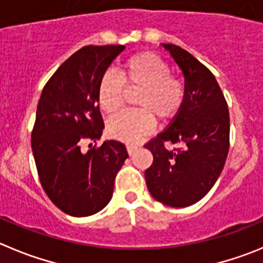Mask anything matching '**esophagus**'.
I'll return each mask as SVG.
<instances>
[{
    "mask_svg": "<svg viewBox=\"0 0 263 263\" xmlns=\"http://www.w3.org/2000/svg\"><path fill=\"white\" fill-rule=\"evenodd\" d=\"M136 149L137 145H135V144H127V152H128V154H132Z\"/></svg>",
    "mask_w": 263,
    "mask_h": 263,
    "instance_id": "1",
    "label": "esophagus"
}]
</instances>
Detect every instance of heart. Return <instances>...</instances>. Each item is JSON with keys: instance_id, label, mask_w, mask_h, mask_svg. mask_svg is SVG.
Returning <instances> with one entry per match:
<instances>
[{"instance_id": "b5f03b06", "label": "heart", "mask_w": 263, "mask_h": 263, "mask_svg": "<svg viewBox=\"0 0 263 263\" xmlns=\"http://www.w3.org/2000/svg\"><path fill=\"white\" fill-rule=\"evenodd\" d=\"M166 61L151 51H141L127 58L119 68V75L107 71L97 87L98 106L105 114H115L123 106L124 85L136 96L139 110L124 111L107 122V134L112 139L132 143L152 132L154 117L167 120L175 117L187 96L185 83L171 75Z\"/></svg>"}]
</instances>
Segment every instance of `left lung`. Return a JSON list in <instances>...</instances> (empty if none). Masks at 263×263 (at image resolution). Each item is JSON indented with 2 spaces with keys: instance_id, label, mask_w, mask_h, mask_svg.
Here are the masks:
<instances>
[{
  "instance_id": "left-lung-1",
  "label": "left lung",
  "mask_w": 263,
  "mask_h": 263,
  "mask_svg": "<svg viewBox=\"0 0 263 263\" xmlns=\"http://www.w3.org/2000/svg\"><path fill=\"white\" fill-rule=\"evenodd\" d=\"M163 46L183 71L187 96L167 128L144 145L153 154L145 180L157 201L185 208L212 190L224 167L230 148V112L212 71L180 46ZM165 142H180L183 148L167 151Z\"/></svg>"
}]
</instances>
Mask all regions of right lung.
I'll use <instances>...</instances> for the list:
<instances>
[{
	"mask_svg": "<svg viewBox=\"0 0 263 263\" xmlns=\"http://www.w3.org/2000/svg\"><path fill=\"white\" fill-rule=\"evenodd\" d=\"M124 45H88L58 67L44 87L31 134L39 179L51 202L72 217H88L111 200L117 173L128 157L124 144L105 141L83 153L84 140L104 129L97 87Z\"/></svg>",
	"mask_w": 263,
	"mask_h": 263,
	"instance_id": "right-lung-1",
	"label": "right lung"
}]
</instances>
